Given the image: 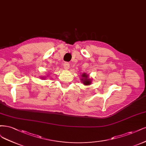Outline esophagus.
<instances>
[{
	"label": "esophagus",
	"mask_w": 146,
	"mask_h": 146,
	"mask_svg": "<svg viewBox=\"0 0 146 146\" xmlns=\"http://www.w3.org/2000/svg\"><path fill=\"white\" fill-rule=\"evenodd\" d=\"M69 67H70V64H69V63L67 62H64V68L65 70H68V69H69Z\"/></svg>",
	"instance_id": "obj_1"
}]
</instances>
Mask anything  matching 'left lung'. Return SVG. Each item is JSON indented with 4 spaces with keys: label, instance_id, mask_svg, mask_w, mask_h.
I'll return each instance as SVG.
<instances>
[{
    "label": "left lung",
    "instance_id": "left-lung-1",
    "mask_svg": "<svg viewBox=\"0 0 146 146\" xmlns=\"http://www.w3.org/2000/svg\"><path fill=\"white\" fill-rule=\"evenodd\" d=\"M82 77L84 78L82 79L83 81V84H84V85H90L91 83L90 80L88 79V76H87V75H86V73L82 74Z\"/></svg>",
    "mask_w": 146,
    "mask_h": 146
}]
</instances>
